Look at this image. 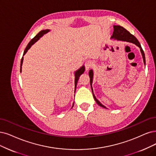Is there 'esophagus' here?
<instances>
[{"label":"esophagus","mask_w":156,"mask_h":156,"mask_svg":"<svg viewBox=\"0 0 156 156\" xmlns=\"http://www.w3.org/2000/svg\"><path fill=\"white\" fill-rule=\"evenodd\" d=\"M85 68H86V70H88V69L90 67H92L93 66V63L90 60H88L85 62Z\"/></svg>","instance_id":"esophagus-1"}]
</instances>
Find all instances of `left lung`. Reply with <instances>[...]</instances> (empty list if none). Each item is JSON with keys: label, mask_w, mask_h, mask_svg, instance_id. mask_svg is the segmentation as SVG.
<instances>
[{"label": "left lung", "mask_w": 156, "mask_h": 156, "mask_svg": "<svg viewBox=\"0 0 156 156\" xmlns=\"http://www.w3.org/2000/svg\"><path fill=\"white\" fill-rule=\"evenodd\" d=\"M112 38H116V39L119 40H123V41L132 42L133 44H135L136 45H137L138 47L140 48L141 54L143 56V62H144V63L145 64V53H144V51L141 48V46L139 41H138V40L133 35V34H132L129 31L126 30V29H125L123 27L120 26H114V31H113ZM89 74V77H90V83L91 85V83H92V82H93V70H90ZM93 96H94V98L95 101H96L98 104L103 108H106L104 105H103L96 98V97L94 96V94H93Z\"/></svg>", "instance_id": "1"}]
</instances>
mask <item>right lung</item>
Returning a JSON list of instances; mask_svg holds the SVG:
<instances>
[{
  "instance_id": "right-lung-1",
  "label": "right lung",
  "mask_w": 156,
  "mask_h": 156,
  "mask_svg": "<svg viewBox=\"0 0 156 156\" xmlns=\"http://www.w3.org/2000/svg\"><path fill=\"white\" fill-rule=\"evenodd\" d=\"M49 31V30H42V31H40L37 35L34 37L31 41L29 42V44H27V47L26 48V49H25V50H24V54H23V55H24L26 53V52L27 51V50L30 49L31 47V45L34 43V42H36L37 40L41 37L44 34H45V33H47ZM22 62H23V56H22V59H21V62H20V71H22ZM84 71H85V67H84V66H83V67H82L81 68H80L79 70H78L76 73H75V82H74V84H75V89H76V85H77V82H78V80H79V78H80V75H81L82 74H83V72H84Z\"/></svg>"
}]
</instances>
